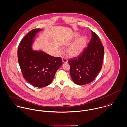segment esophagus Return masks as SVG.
<instances>
[{
  "mask_svg": "<svg viewBox=\"0 0 127 127\" xmlns=\"http://www.w3.org/2000/svg\"><path fill=\"white\" fill-rule=\"evenodd\" d=\"M62 61L63 63H67L68 62V60L65 57H62Z\"/></svg>",
  "mask_w": 127,
  "mask_h": 127,
  "instance_id": "34e87169",
  "label": "esophagus"
}]
</instances>
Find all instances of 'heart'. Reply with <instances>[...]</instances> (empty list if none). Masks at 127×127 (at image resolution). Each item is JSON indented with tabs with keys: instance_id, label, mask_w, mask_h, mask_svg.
Here are the masks:
<instances>
[{
	"instance_id": "1",
	"label": "heart",
	"mask_w": 127,
	"mask_h": 127,
	"mask_svg": "<svg viewBox=\"0 0 127 127\" xmlns=\"http://www.w3.org/2000/svg\"><path fill=\"white\" fill-rule=\"evenodd\" d=\"M79 36V34L76 33L74 35L73 38L75 39ZM87 44V39L85 36L77 38L67 49V53L71 57H77L80 55L84 50Z\"/></svg>"
}]
</instances>
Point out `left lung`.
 I'll return each instance as SVG.
<instances>
[{
    "instance_id": "8db88e82",
    "label": "left lung",
    "mask_w": 127,
    "mask_h": 127,
    "mask_svg": "<svg viewBox=\"0 0 127 127\" xmlns=\"http://www.w3.org/2000/svg\"><path fill=\"white\" fill-rule=\"evenodd\" d=\"M92 38L80 55L69 59L70 73L73 81L79 85L92 82L102 68L104 47L96 35L91 31Z\"/></svg>"
}]
</instances>
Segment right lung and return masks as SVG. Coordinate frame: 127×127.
Here are the masks:
<instances>
[{
	"label": "right lung",
	"instance_id": "add662e5",
	"mask_svg": "<svg viewBox=\"0 0 127 127\" xmlns=\"http://www.w3.org/2000/svg\"><path fill=\"white\" fill-rule=\"evenodd\" d=\"M42 29L31 31L23 38L18 49V59L24 78L31 84L42 88L51 84L63 64L61 57H53L32 49L33 39Z\"/></svg>",
	"mask_w": 127,
	"mask_h": 127
}]
</instances>
